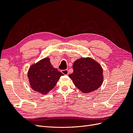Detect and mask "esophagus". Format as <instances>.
<instances>
[{
    "instance_id": "1",
    "label": "esophagus",
    "mask_w": 133,
    "mask_h": 133,
    "mask_svg": "<svg viewBox=\"0 0 133 133\" xmlns=\"http://www.w3.org/2000/svg\"><path fill=\"white\" fill-rule=\"evenodd\" d=\"M61 71H62V73L64 75H68V74H69V71H68V70H67V69L62 70Z\"/></svg>"
}]
</instances>
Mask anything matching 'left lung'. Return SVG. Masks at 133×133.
<instances>
[{"instance_id":"1","label":"left lung","mask_w":133,"mask_h":133,"mask_svg":"<svg viewBox=\"0 0 133 133\" xmlns=\"http://www.w3.org/2000/svg\"><path fill=\"white\" fill-rule=\"evenodd\" d=\"M73 73L69 75L76 87L84 93L97 90L103 82L101 65L91 58H81L73 63Z\"/></svg>"}]
</instances>
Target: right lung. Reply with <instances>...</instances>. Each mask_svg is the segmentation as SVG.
<instances>
[{
	"mask_svg": "<svg viewBox=\"0 0 133 133\" xmlns=\"http://www.w3.org/2000/svg\"><path fill=\"white\" fill-rule=\"evenodd\" d=\"M62 75V73L51 65L48 57L32 64L28 71L31 89L44 95L53 89Z\"/></svg>",
	"mask_w": 133,
	"mask_h": 133,
	"instance_id": "add662e5",
	"label": "right lung"
}]
</instances>
